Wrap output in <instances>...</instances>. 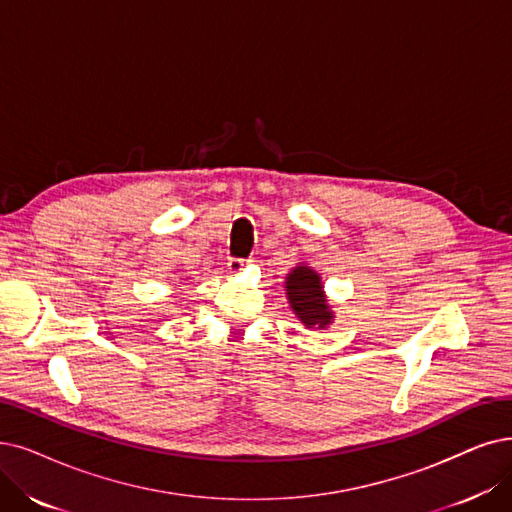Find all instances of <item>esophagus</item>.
Masks as SVG:
<instances>
[{"mask_svg": "<svg viewBox=\"0 0 512 512\" xmlns=\"http://www.w3.org/2000/svg\"><path fill=\"white\" fill-rule=\"evenodd\" d=\"M243 267H245V260H241V258H231L229 260V271L233 275H239L243 271Z\"/></svg>", "mask_w": 512, "mask_h": 512, "instance_id": "34e87169", "label": "esophagus"}]
</instances>
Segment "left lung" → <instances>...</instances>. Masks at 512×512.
I'll use <instances>...</instances> for the list:
<instances>
[{
  "label": "left lung",
  "mask_w": 512,
  "mask_h": 512,
  "mask_svg": "<svg viewBox=\"0 0 512 512\" xmlns=\"http://www.w3.org/2000/svg\"><path fill=\"white\" fill-rule=\"evenodd\" d=\"M285 298H288L290 309L300 319L304 327H313V330H325L336 319V313L327 300L323 290L321 275L309 267V264L298 262L296 267L285 275L283 281Z\"/></svg>",
  "instance_id": "1"
}]
</instances>
